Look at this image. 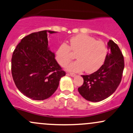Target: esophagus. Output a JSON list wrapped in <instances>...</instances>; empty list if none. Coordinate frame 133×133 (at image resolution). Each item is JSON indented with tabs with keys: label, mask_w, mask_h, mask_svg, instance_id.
Returning <instances> with one entry per match:
<instances>
[{
	"label": "esophagus",
	"mask_w": 133,
	"mask_h": 133,
	"mask_svg": "<svg viewBox=\"0 0 133 133\" xmlns=\"http://www.w3.org/2000/svg\"><path fill=\"white\" fill-rule=\"evenodd\" d=\"M69 75H70V76H71V77H75V76H76V74L72 73V72H70V73H69Z\"/></svg>",
	"instance_id": "esophagus-1"
}]
</instances>
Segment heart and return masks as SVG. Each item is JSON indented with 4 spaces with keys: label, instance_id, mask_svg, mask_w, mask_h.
<instances>
[{
    "label": "heart",
    "instance_id": "b5f03b06",
    "mask_svg": "<svg viewBox=\"0 0 133 133\" xmlns=\"http://www.w3.org/2000/svg\"><path fill=\"white\" fill-rule=\"evenodd\" d=\"M71 51L77 53L75 61L68 66V70L81 72L85 70L87 73H92L103 65L107 56V48L102 41H96L95 38L85 34H78L71 37L69 45L61 44L55 51L57 62L65 67L72 59Z\"/></svg>",
    "mask_w": 133,
    "mask_h": 133
}]
</instances>
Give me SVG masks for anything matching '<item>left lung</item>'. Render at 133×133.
I'll list each match as a JSON object with an SVG mask.
<instances>
[{"mask_svg": "<svg viewBox=\"0 0 133 133\" xmlns=\"http://www.w3.org/2000/svg\"><path fill=\"white\" fill-rule=\"evenodd\" d=\"M108 54L104 64L97 71L82 75L83 84L78 92L85 99L99 102L108 98L115 91L122 79L124 61L119 47L112 40L108 42Z\"/></svg>", "mask_w": 133, "mask_h": 133, "instance_id": "obj_1", "label": "left lung"}]
</instances>
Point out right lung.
Segmentation results:
<instances>
[{
	"instance_id": "right-lung-1",
	"label": "right lung",
	"mask_w": 133,
	"mask_h": 133,
	"mask_svg": "<svg viewBox=\"0 0 133 133\" xmlns=\"http://www.w3.org/2000/svg\"><path fill=\"white\" fill-rule=\"evenodd\" d=\"M43 30L23 37L12 54L11 72L18 89L34 100L48 99L65 75L48 46V34Z\"/></svg>"
}]
</instances>
